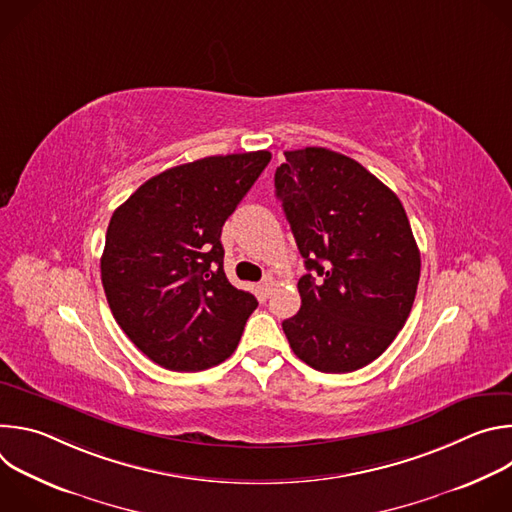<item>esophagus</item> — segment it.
Listing matches in <instances>:
<instances>
[{"mask_svg":"<svg viewBox=\"0 0 512 512\" xmlns=\"http://www.w3.org/2000/svg\"><path fill=\"white\" fill-rule=\"evenodd\" d=\"M271 287H273V277H271V275H265V277H263V281L259 283V289H261V294H263V298H267V296H269V291H271Z\"/></svg>","mask_w":512,"mask_h":512,"instance_id":"1","label":"esophagus"}]
</instances>
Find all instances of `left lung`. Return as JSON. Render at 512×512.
I'll use <instances>...</instances> for the list:
<instances>
[{
  "instance_id": "obj_1",
  "label": "left lung",
  "mask_w": 512,
  "mask_h": 512,
  "mask_svg": "<svg viewBox=\"0 0 512 512\" xmlns=\"http://www.w3.org/2000/svg\"><path fill=\"white\" fill-rule=\"evenodd\" d=\"M275 194L308 269L298 281L302 308L281 324L291 350L320 373L367 367L405 326L419 283L401 200L326 148L285 152Z\"/></svg>"
}]
</instances>
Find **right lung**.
<instances>
[{"instance_id": "obj_1", "label": "right lung", "mask_w": 512, "mask_h": 512, "mask_svg": "<svg viewBox=\"0 0 512 512\" xmlns=\"http://www.w3.org/2000/svg\"><path fill=\"white\" fill-rule=\"evenodd\" d=\"M269 160L261 150L182 164L113 212L105 296L121 330L160 367L196 373L235 352L257 300L227 279L221 233Z\"/></svg>"}]
</instances>
